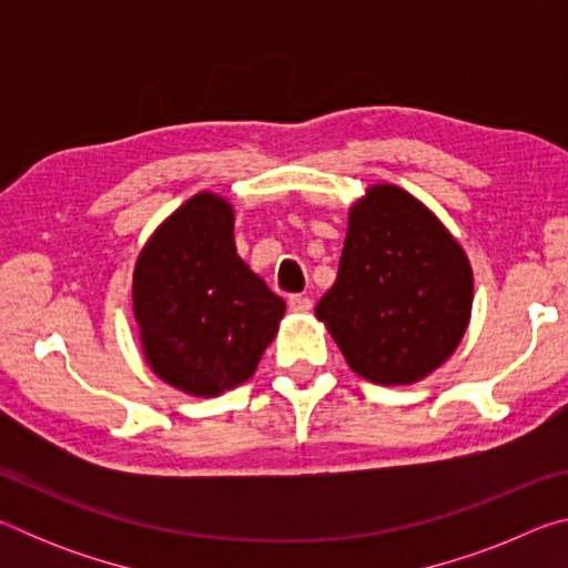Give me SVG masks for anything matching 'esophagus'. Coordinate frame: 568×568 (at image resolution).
<instances>
[{
    "label": "esophagus",
    "instance_id": "34e87169",
    "mask_svg": "<svg viewBox=\"0 0 568 568\" xmlns=\"http://www.w3.org/2000/svg\"><path fill=\"white\" fill-rule=\"evenodd\" d=\"M287 305H291L293 313H307L313 307V301L307 295H291L287 297Z\"/></svg>",
    "mask_w": 568,
    "mask_h": 568
}]
</instances>
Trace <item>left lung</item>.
<instances>
[{"instance_id":"left-lung-1","label":"left lung","mask_w":568,"mask_h":568,"mask_svg":"<svg viewBox=\"0 0 568 568\" xmlns=\"http://www.w3.org/2000/svg\"><path fill=\"white\" fill-rule=\"evenodd\" d=\"M474 271L446 225L398 185H373L348 213L338 277L315 315L351 368L410 386L440 368L468 328Z\"/></svg>"}]
</instances>
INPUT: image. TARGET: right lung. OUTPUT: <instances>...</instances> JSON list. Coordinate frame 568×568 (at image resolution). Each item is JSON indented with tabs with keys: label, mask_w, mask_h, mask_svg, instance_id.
I'll return each instance as SVG.
<instances>
[{
	"label": "right lung",
	"mask_w": 568,
	"mask_h": 568,
	"mask_svg": "<svg viewBox=\"0 0 568 568\" xmlns=\"http://www.w3.org/2000/svg\"><path fill=\"white\" fill-rule=\"evenodd\" d=\"M235 210L197 192L142 247L132 311L152 373L187 396H220L253 376L285 301L240 261Z\"/></svg>",
	"instance_id": "add662e5"
}]
</instances>
